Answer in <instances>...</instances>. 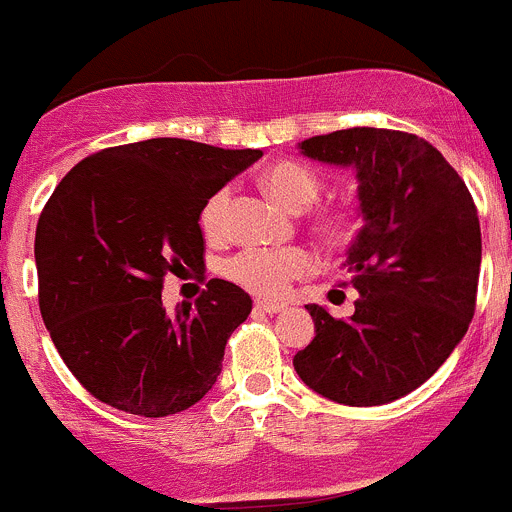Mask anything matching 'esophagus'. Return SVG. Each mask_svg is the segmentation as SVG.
Wrapping results in <instances>:
<instances>
[{"label": "esophagus", "mask_w": 512, "mask_h": 512, "mask_svg": "<svg viewBox=\"0 0 512 512\" xmlns=\"http://www.w3.org/2000/svg\"><path fill=\"white\" fill-rule=\"evenodd\" d=\"M283 303H276V301H261V298H258L256 301V311H263V313H278V311H283Z\"/></svg>", "instance_id": "34e87169"}]
</instances>
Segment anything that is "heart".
Listing matches in <instances>:
<instances>
[{"mask_svg":"<svg viewBox=\"0 0 512 512\" xmlns=\"http://www.w3.org/2000/svg\"><path fill=\"white\" fill-rule=\"evenodd\" d=\"M263 184L283 206L293 211L308 209L321 196L323 189L316 171L298 164V161H281V164L271 166L263 176ZM229 204V189H219L206 199L204 209L199 214V224L209 239H221L226 234ZM358 224H361V216L353 209L328 211V214L321 216V229L333 239L351 236L358 229ZM313 266H316V258L301 246H288V249L249 246V249H241L239 254L226 258L221 271L229 281L239 283L241 288L258 293V296H283L291 281L311 273Z\"/></svg>","mask_w":512,"mask_h":512,"instance_id":"obj_1","label":"heart"}]
</instances>
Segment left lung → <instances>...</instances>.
Returning <instances> with one entry per match:
<instances>
[{
    "instance_id": "left-lung-1",
    "label": "left lung",
    "mask_w": 512,
    "mask_h": 512,
    "mask_svg": "<svg viewBox=\"0 0 512 512\" xmlns=\"http://www.w3.org/2000/svg\"><path fill=\"white\" fill-rule=\"evenodd\" d=\"M301 151L356 169L363 226L346 258L356 313L343 321L308 303L316 338L293 368L343 406L398 401L443 366L475 313L473 196L443 154L408 131L353 126L301 141Z\"/></svg>"
}]
</instances>
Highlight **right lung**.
I'll return each mask as SVG.
<instances>
[{"label": "right lung", "instance_id": "obj_1", "mask_svg": "<svg viewBox=\"0 0 512 512\" xmlns=\"http://www.w3.org/2000/svg\"><path fill=\"white\" fill-rule=\"evenodd\" d=\"M256 159L258 149L146 139L86 156L49 196L34 239L39 311L101 403L164 418L211 391L249 293L211 278L196 306L166 313L161 288L169 273L204 268L201 209Z\"/></svg>", "mask_w": 512, "mask_h": 512}]
</instances>
